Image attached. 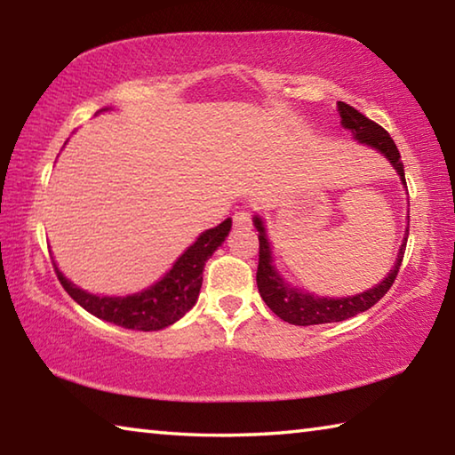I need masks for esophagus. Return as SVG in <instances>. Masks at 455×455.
Returning a JSON list of instances; mask_svg holds the SVG:
<instances>
[{"label":"esophagus","instance_id":"34e87169","mask_svg":"<svg viewBox=\"0 0 455 455\" xmlns=\"http://www.w3.org/2000/svg\"><path fill=\"white\" fill-rule=\"evenodd\" d=\"M251 220H252L251 209H241L238 212H235V217H233L235 227H249Z\"/></svg>","mask_w":455,"mask_h":455}]
</instances>
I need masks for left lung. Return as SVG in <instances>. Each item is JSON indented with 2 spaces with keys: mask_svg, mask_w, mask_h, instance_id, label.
I'll list each match as a JSON object with an SVG mask.
<instances>
[{
  "mask_svg": "<svg viewBox=\"0 0 455 455\" xmlns=\"http://www.w3.org/2000/svg\"><path fill=\"white\" fill-rule=\"evenodd\" d=\"M339 114H341V124L349 128L359 142L369 144L371 148L379 150L385 158L389 160L397 174L402 176L405 184V172H403V163L402 156H399V150L394 142V138L387 134V130L381 128L377 122L369 120L363 116L355 108L339 102ZM255 227L259 230V267H257V287L263 301L267 303L268 309H271L276 317L283 321L291 323V325H321V323H337L345 321L349 317H355V315L363 313L379 301V299L391 289L395 276L399 273V267H402L403 252H405V243L397 252L395 267L391 268V273L385 276V281L375 284L373 289L365 292H359L355 297H343V299H327V297H313L309 292H301L297 289H291L284 284V281L275 271L273 267V257H271V244L267 241V233L263 227V220L255 217Z\"/></svg>",
  "mask_w": 455,
  "mask_h": 455,
  "instance_id": "obj_1",
  "label": "left lung"
}]
</instances>
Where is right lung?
Here are the masks:
<instances>
[{"label": "right lung", "instance_id": "1", "mask_svg": "<svg viewBox=\"0 0 455 455\" xmlns=\"http://www.w3.org/2000/svg\"><path fill=\"white\" fill-rule=\"evenodd\" d=\"M230 225L233 220L227 219L219 227L200 235L196 243L188 246L184 255L176 260L171 273L136 295L96 297L72 284L56 267L58 281L76 303L98 319L134 331L164 329L184 317L196 303L200 287H203L204 263L225 241Z\"/></svg>", "mask_w": 455, "mask_h": 455}]
</instances>
